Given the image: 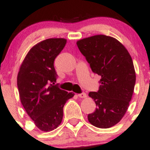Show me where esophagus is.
I'll list each match as a JSON object with an SVG mask.
<instances>
[{
    "label": "esophagus",
    "instance_id": "1",
    "mask_svg": "<svg viewBox=\"0 0 150 150\" xmlns=\"http://www.w3.org/2000/svg\"><path fill=\"white\" fill-rule=\"evenodd\" d=\"M78 96L79 97H81V98H86V97H87L86 94H85V93H81V94H78Z\"/></svg>",
    "mask_w": 150,
    "mask_h": 150
}]
</instances>
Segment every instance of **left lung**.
Returning <instances> with one entry per match:
<instances>
[{
    "label": "left lung",
    "mask_w": 150,
    "mask_h": 150,
    "mask_svg": "<svg viewBox=\"0 0 150 150\" xmlns=\"http://www.w3.org/2000/svg\"><path fill=\"white\" fill-rule=\"evenodd\" d=\"M77 45L93 72L101 76L97 92L88 96L96 103L88 120L99 128H109L122 119L132 99L136 72L130 53L111 36L95 35L80 40Z\"/></svg>",
    "instance_id": "1"
}]
</instances>
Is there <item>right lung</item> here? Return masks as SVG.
I'll use <instances>...</instances> for the list:
<instances>
[{
	"label": "right lung",
	"instance_id": "right-lung-1",
	"mask_svg": "<svg viewBox=\"0 0 150 150\" xmlns=\"http://www.w3.org/2000/svg\"><path fill=\"white\" fill-rule=\"evenodd\" d=\"M66 43L65 39L52 38L36 44L27 53L17 75L22 105L42 131H51L59 127L64 104L75 95L53 85L57 78L54 60Z\"/></svg>",
	"mask_w": 150,
	"mask_h": 150
}]
</instances>
